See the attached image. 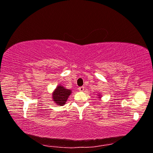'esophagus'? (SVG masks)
I'll return each mask as SVG.
<instances>
[{"label":"esophagus","instance_id":"obj_1","mask_svg":"<svg viewBox=\"0 0 153 153\" xmlns=\"http://www.w3.org/2000/svg\"><path fill=\"white\" fill-rule=\"evenodd\" d=\"M78 90L79 91H83L84 90V86H80V87H79L78 88Z\"/></svg>","mask_w":153,"mask_h":153}]
</instances>
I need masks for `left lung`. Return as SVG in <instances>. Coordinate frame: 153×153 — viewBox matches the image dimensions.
<instances>
[{
    "instance_id": "obj_1",
    "label": "left lung",
    "mask_w": 153,
    "mask_h": 153,
    "mask_svg": "<svg viewBox=\"0 0 153 153\" xmlns=\"http://www.w3.org/2000/svg\"><path fill=\"white\" fill-rule=\"evenodd\" d=\"M99 96H100V95H99ZM99 98H101V97H99Z\"/></svg>"
}]
</instances>
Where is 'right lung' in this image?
<instances>
[{
  "mask_svg": "<svg viewBox=\"0 0 153 153\" xmlns=\"http://www.w3.org/2000/svg\"><path fill=\"white\" fill-rule=\"evenodd\" d=\"M71 93L72 92L70 90L65 88L61 85H59L52 93L53 101L57 105L60 106L64 105Z\"/></svg>",
  "mask_w": 153,
  "mask_h": 153,
  "instance_id": "add662e5",
  "label": "right lung"
}]
</instances>
